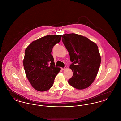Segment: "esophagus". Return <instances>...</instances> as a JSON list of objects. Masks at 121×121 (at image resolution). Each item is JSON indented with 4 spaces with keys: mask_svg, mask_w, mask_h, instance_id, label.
Returning <instances> with one entry per match:
<instances>
[{
    "mask_svg": "<svg viewBox=\"0 0 121 121\" xmlns=\"http://www.w3.org/2000/svg\"><path fill=\"white\" fill-rule=\"evenodd\" d=\"M67 69L66 67H64V68H61V70H65V69Z\"/></svg>",
    "mask_w": 121,
    "mask_h": 121,
    "instance_id": "esophagus-1",
    "label": "esophagus"
}]
</instances>
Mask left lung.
Returning <instances> with one entry per match:
<instances>
[{"mask_svg":"<svg viewBox=\"0 0 121 121\" xmlns=\"http://www.w3.org/2000/svg\"><path fill=\"white\" fill-rule=\"evenodd\" d=\"M62 41L72 62L69 68L73 76L69 83L79 90L89 87L95 80L101 64L97 45L86 37L73 33L64 34Z\"/></svg>","mask_w":121,"mask_h":121,"instance_id":"obj_1","label":"left lung"}]
</instances>
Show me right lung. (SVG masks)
Segmentation results:
<instances>
[{
  "instance_id": "1",
  "label": "right lung",
  "mask_w": 121,
  "mask_h": 121,
  "mask_svg": "<svg viewBox=\"0 0 121 121\" xmlns=\"http://www.w3.org/2000/svg\"><path fill=\"white\" fill-rule=\"evenodd\" d=\"M61 37L62 35H48L32 42L25 50L23 64L26 76L32 86L38 91L49 90L61 70L55 67L51 52Z\"/></svg>"
}]
</instances>
